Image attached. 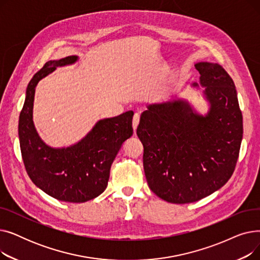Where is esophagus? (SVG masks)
I'll use <instances>...</instances> for the list:
<instances>
[{"label": "esophagus", "instance_id": "34e87169", "mask_svg": "<svg viewBox=\"0 0 260 260\" xmlns=\"http://www.w3.org/2000/svg\"><path fill=\"white\" fill-rule=\"evenodd\" d=\"M140 121V115L139 114H135L134 118H133V128H134V133H136V129H137V126L139 124Z\"/></svg>", "mask_w": 260, "mask_h": 260}]
</instances>
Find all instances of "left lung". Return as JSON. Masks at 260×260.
<instances>
[{
	"label": "left lung",
	"mask_w": 260,
	"mask_h": 260,
	"mask_svg": "<svg viewBox=\"0 0 260 260\" xmlns=\"http://www.w3.org/2000/svg\"><path fill=\"white\" fill-rule=\"evenodd\" d=\"M195 67L210 104L208 114H198L184 99H174L147 105L137 127L147 184L171 203L195 202L223 186L234 173L242 140L233 80L217 63L199 62Z\"/></svg>",
	"instance_id": "8db88e82"
}]
</instances>
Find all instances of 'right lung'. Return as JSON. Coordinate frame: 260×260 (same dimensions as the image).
I'll use <instances>...</instances> for the list:
<instances>
[{"instance_id": "add662e5", "label": "right lung", "mask_w": 260, "mask_h": 260, "mask_svg": "<svg viewBox=\"0 0 260 260\" xmlns=\"http://www.w3.org/2000/svg\"><path fill=\"white\" fill-rule=\"evenodd\" d=\"M77 56L48 61L32 77L19 118L22 158L31 181L47 195L65 202L81 203L102 194L119 149L133 135V111L99 120L78 143L54 148L47 145L35 127L32 109L39 81L57 67L71 65Z\"/></svg>"}]
</instances>
